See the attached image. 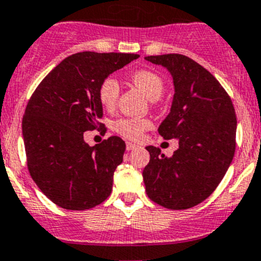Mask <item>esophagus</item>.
Returning a JSON list of instances; mask_svg holds the SVG:
<instances>
[{
	"mask_svg": "<svg viewBox=\"0 0 261 261\" xmlns=\"http://www.w3.org/2000/svg\"><path fill=\"white\" fill-rule=\"evenodd\" d=\"M138 148V145H136V144H133V143H126V149H127V150H134V149H136Z\"/></svg>",
	"mask_w": 261,
	"mask_h": 261,
	"instance_id": "34e87169",
	"label": "esophagus"
}]
</instances>
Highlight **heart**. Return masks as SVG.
Segmentation results:
<instances>
[{"label":"heart","mask_w":261,"mask_h":261,"mask_svg":"<svg viewBox=\"0 0 261 261\" xmlns=\"http://www.w3.org/2000/svg\"><path fill=\"white\" fill-rule=\"evenodd\" d=\"M134 85L139 88L150 100L161 98L164 90V83L158 74L149 70H139L130 76ZM120 84L115 76H107L100 82L98 88V98L100 105L107 110H112L117 105L120 97ZM151 127L148 118L122 117L113 123V130L130 140H139L146 130Z\"/></svg>","instance_id":"obj_1"}]
</instances>
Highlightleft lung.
Wrapping results in <instances>:
<instances>
[{
	"label": "left lung",
	"instance_id": "left-lung-1",
	"mask_svg": "<svg viewBox=\"0 0 261 261\" xmlns=\"http://www.w3.org/2000/svg\"><path fill=\"white\" fill-rule=\"evenodd\" d=\"M146 61L166 67L174 95L171 112L158 128L164 139H176L178 149L166 156L146 146L150 161L143 171L150 200L182 211L211 196L226 174L236 149L237 120L233 105L218 80L184 55L148 56Z\"/></svg>",
	"mask_w": 261,
	"mask_h": 261
}]
</instances>
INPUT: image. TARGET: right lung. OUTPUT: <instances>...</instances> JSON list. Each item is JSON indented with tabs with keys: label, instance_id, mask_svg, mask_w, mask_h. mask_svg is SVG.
Instances as JSON below:
<instances>
[{
	"label": "right lung",
	"instance_id": "add662e5",
	"mask_svg": "<svg viewBox=\"0 0 261 261\" xmlns=\"http://www.w3.org/2000/svg\"><path fill=\"white\" fill-rule=\"evenodd\" d=\"M138 57L134 53H75L42 80L28 102L22 117L28 169L56 205L85 211L111 195L125 141L111 136L89 146L84 133L105 127L99 122L100 82Z\"/></svg>",
	"mask_w": 261,
	"mask_h": 261
}]
</instances>
